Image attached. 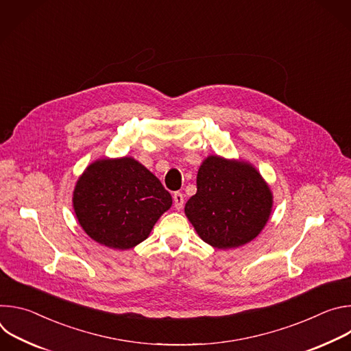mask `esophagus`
Segmentation results:
<instances>
[{"label": "esophagus", "mask_w": 351, "mask_h": 351, "mask_svg": "<svg viewBox=\"0 0 351 351\" xmlns=\"http://www.w3.org/2000/svg\"><path fill=\"white\" fill-rule=\"evenodd\" d=\"M183 194L182 193H179V191H176V193H173V206H175V208L179 211V210H182L183 208Z\"/></svg>", "instance_id": "1"}]
</instances>
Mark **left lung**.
<instances>
[{"label": "left lung", "mask_w": 351, "mask_h": 351, "mask_svg": "<svg viewBox=\"0 0 351 351\" xmlns=\"http://www.w3.org/2000/svg\"><path fill=\"white\" fill-rule=\"evenodd\" d=\"M272 203L269 186L252 164L210 156L198 169L197 193L184 214L206 243L226 250L260 234Z\"/></svg>", "instance_id": "obj_1"}]
</instances>
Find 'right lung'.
<instances>
[{
	"label": "right lung",
	"instance_id": "obj_1",
	"mask_svg": "<svg viewBox=\"0 0 351 351\" xmlns=\"http://www.w3.org/2000/svg\"><path fill=\"white\" fill-rule=\"evenodd\" d=\"M171 206L172 197L158 178L132 157L94 161L73 191V210L83 230L115 250L145 240Z\"/></svg>",
	"mask_w": 351,
	"mask_h": 351
}]
</instances>
